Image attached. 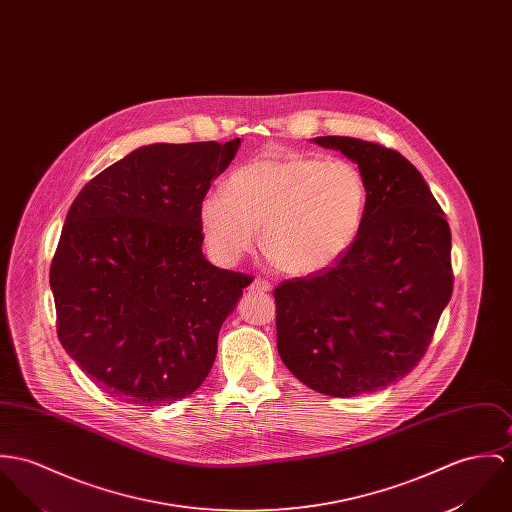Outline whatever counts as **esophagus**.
Listing matches in <instances>:
<instances>
[{"label":"esophagus","mask_w":512,"mask_h":512,"mask_svg":"<svg viewBox=\"0 0 512 512\" xmlns=\"http://www.w3.org/2000/svg\"><path fill=\"white\" fill-rule=\"evenodd\" d=\"M250 289H252V291H262V293H264V291H270V289H272V283H270L268 279L256 278L252 281Z\"/></svg>","instance_id":"esophagus-1"}]
</instances>
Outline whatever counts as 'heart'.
I'll use <instances>...</instances> for the list:
<instances>
[{
	"label": "heart",
	"mask_w": 512,
	"mask_h": 512,
	"mask_svg": "<svg viewBox=\"0 0 512 512\" xmlns=\"http://www.w3.org/2000/svg\"><path fill=\"white\" fill-rule=\"evenodd\" d=\"M226 189L199 201V223L213 258L234 264L264 225V248L281 270L317 274L336 264L362 231L370 187L344 158L266 152L236 168Z\"/></svg>",
	"instance_id": "heart-1"
}]
</instances>
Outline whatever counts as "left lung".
I'll list each match as a JSON object with an SVG mask.
<instances>
[{
	"instance_id": "obj_1",
	"label": "left lung",
	"mask_w": 512,
	"mask_h": 512,
	"mask_svg": "<svg viewBox=\"0 0 512 512\" xmlns=\"http://www.w3.org/2000/svg\"><path fill=\"white\" fill-rule=\"evenodd\" d=\"M370 187L352 248L330 268L274 289L278 352L301 383L354 397L413 372L454 289L452 234L419 170L373 140L317 137Z\"/></svg>"
}]
</instances>
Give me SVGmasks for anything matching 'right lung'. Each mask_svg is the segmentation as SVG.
<instances>
[{
  "mask_svg": "<svg viewBox=\"0 0 512 512\" xmlns=\"http://www.w3.org/2000/svg\"><path fill=\"white\" fill-rule=\"evenodd\" d=\"M238 146H142L90 180L66 215L50 264L58 340L119 401H180L213 368L252 278L205 260L199 201Z\"/></svg>",
  "mask_w": 512,
  "mask_h": 512,
  "instance_id": "1",
  "label": "right lung"
}]
</instances>
